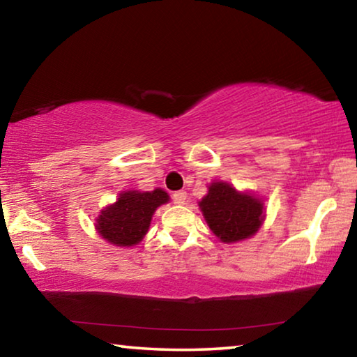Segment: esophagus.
<instances>
[{
	"instance_id": "esophagus-1",
	"label": "esophagus",
	"mask_w": 357,
	"mask_h": 357,
	"mask_svg": "<svg viewBox=\"0 0 357 357\" xmlns=\"http://www.w3.org/2000/svg\"><path fill=\"white\" fill-rule=\"evenodd\" d=\"M185 198H187V193L184 190H178L173 193V202L176 204H184Z\"/></svg>"
}]
</instances>
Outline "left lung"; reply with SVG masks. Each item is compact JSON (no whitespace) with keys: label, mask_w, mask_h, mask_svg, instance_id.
I'll use <instances>...</instances> for the list:
<instances>
[{"label":"left lung","mask_w":357,"mask_h":357,"mask_svg":"<svg viewBox=\"0 0 357 357\" xmlns=\"http://www.w3.org/2000/svg\"><path fill=\"white\" fill-rule=\"evenodd\" d=\"M200 208L211 231L222 243H236L253 236L263 222V203L225 183L211 184Z\"/></svg>","instance_id":"obj_1"}]
</instances>
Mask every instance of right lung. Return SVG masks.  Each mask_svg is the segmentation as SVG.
Returning a JSON list of instances; mask_svg holds the SVG:
<instances>
[{
    "label": "right lung",
    "instance_id": "right-lung-1",
    "mask_svg": "<svg viewBox=\"0 0 357 357\" xmlns=\"http://www.w3.org/2000/svg\"><path fill=\"white\" fill-rule=\"evenodd\" d=\"M168 202L162 189L153 192H124L118 202L104 209L98 219L100 236L114 245H135L146 234L154 211Z\"/></svg>",
    "mask_w": 357,
    "mask_h": 357
}]
</instances>
